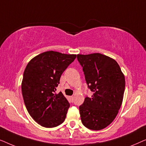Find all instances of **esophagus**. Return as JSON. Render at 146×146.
Returning a JSON list of instances; mask_svg holds the SVG:
<instances>
[{
  "mask_svg": "<svg viewBox=\"0 0 146 146\" xmlns=\"http://www.w3.org/2000/svg\"><path fill=\"white\" fill-rule=\"evenodd\" d=\"M74 96H71V97H70V99H71L72 101L74 100Z\"/></svg>",
  "mask_w": 146,
  "mask_h": 146,
  "instance_id": "esophagus-1",
  "label": "esophagus"
}]
</instances>
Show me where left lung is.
I'll list each match as a JSON object with an SVG mask.
<instances>
[{"label":"left lung","instance_id":"8db88e82","mask_svg":"<svg viewBox=\"0 0 146 146\" xmlns=\"http://www.w3.org/2000/svg\"><path fill=\"white\" fill-rule=\"evenodd\" d=\"M88 88L93 92L80 106L83 125L100 130L113 121L122 103L125 78L117 62L100 53L77 55Z\"/></svg>","mask_w":146,"mask_h":146}]
</instances>
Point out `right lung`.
Segmentation results:
<instances>
[{"label": "right lung", "mask_w": 146, "mask_h": 146, "mask_svg": "<svg viewBox=\"0 0 146 146\" xmlns=\"http://www.w3.org/2000/svg\"><path fill=\"white\" fill-rule=\"evenodd\" d=\"M76 57L48 51L33 58L26 67L21 86L24 102L31 116L42 126L56 127L64 121L70 104L56 90L61 75Z\"/></svg>", "instance_id": "right-lung-1"}]
</instances>
